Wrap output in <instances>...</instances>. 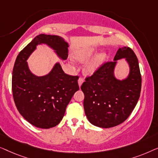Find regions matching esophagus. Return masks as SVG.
Returning a JSON list of instances; mask_svg holds the SVG:
<instances>
[{
  "label": "esophagus",
  "mask_w": 158,
  "mask_h": 158,
  "mask_svg": "<svg viewBox=\"0 0 158 158\" xmlns=\"http://www.w3.org/2000/svg\"><path fill=\"white\" fill-rule=\"evenodd\" d=\"M84 82V79L82 78V77H79V79H78V84H79V86H81V85L82 84V83Z\"/></svg>",
  "instance_id": "34e87169"
}]
</instances>
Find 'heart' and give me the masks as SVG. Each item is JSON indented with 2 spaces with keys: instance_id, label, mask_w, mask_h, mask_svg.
<instances>
[{
  "instance_id": "b5f03b06",
  "label": "heart",
  "mask_w": 158,
  "mask_h": 158,
  "mask_svg": "<svg viewBox=\"0 0 158 158\" xmlns=\"http://www.w3.org/2000/svg\"><path fill=\"white\" fill-rule=\"evenodd\" d=\"M94 54V49L93 48H85V49H81L75 52L74 57L77 60L79 61H84L85 60L88 59ZM106 56L104 54H101L97 56L94 61L90 62L89 64L86 66V71L88 73H92L96 69V68L98 66L99 64L102 63L105 59Z\"/></svg>"
}]
</instances>
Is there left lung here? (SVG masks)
I'll return each instance as SVG.
<instances>
[{"label":"left lung","instance_id":"obj_1","mask_svg":"<svg viewBox=\"0 0 158 158\" xmlns=\"http://www.w3.org/2000/svg\"><path fill=\"white\" fill-rule=\"evenodd\" d=\"M125 57L131 66L127 79L114 78L115 61ZM114 61H105L85 78L81 89L84 94V107L89 121L94 125L110 128L123 123L130 116L138 102L142 77L138 59L132 48H119Z\"/></svg>","mask_w":158,"mask_h":158}]
</instances>
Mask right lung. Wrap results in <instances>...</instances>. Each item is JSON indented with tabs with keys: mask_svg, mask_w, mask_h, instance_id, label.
I'll return each instance as SVG.
<instances>
[{
	"mask_svg": "<svg viewBox=\"0 0 158 158\" xmlns=\"http://www.w3.org/2000/svg\"><path fill=\"white\" fill-rule=\"evenodd\" d=\"M46 44L62 59L68 57V44L61 37L40 34L35 37L15 59L12 75V92L20 114L36 127L56 126L63 118L66 106L79 89L78 76L64 73L56 64L46 76L35 77L30 72L26 59L39 44Z\"/></svg>",
	"mask_w": 158,
	"mask_h": 158,
	"instance_id": "add662e5",
	"label": "right lung"
}]
</instances>
